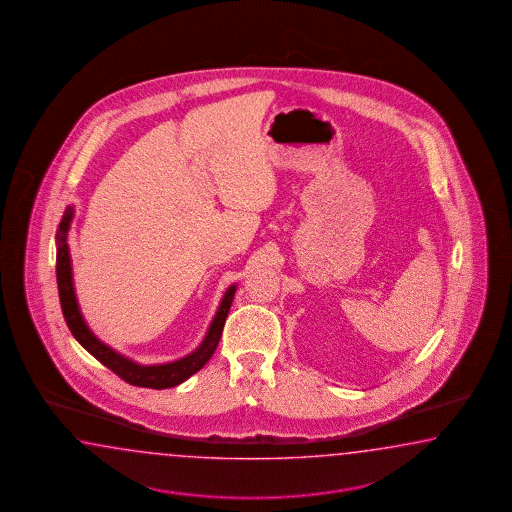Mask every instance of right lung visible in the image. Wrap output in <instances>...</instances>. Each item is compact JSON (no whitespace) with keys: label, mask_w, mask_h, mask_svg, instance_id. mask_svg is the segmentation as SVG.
Instances as JSON below:
<instances>
[{"label":"right lung","mask_w":512,"mask_h":512,"mask_svg":"<svg viewBox=\"0 0 512 512\" xmlns=\"http://www.w3.org/2000/svg\"><path fill=\"white\" fill-rule=\"evenodd\" d=\"M75 216L73 205H68L64 216L60 220L57 229V283L62 314L66 318L69 330L73 338L79 341L80 345L88 353L97 358L101 364L112 369L115 375L121 376L125 382L137 387H152V389H165L174 387L185 382L189 376L198 373L204 367L209 358L216 351V345L222 336L224 323L228 318L229 308L233 303V297L237 292V284H231L226 294L220 301V307L216 310L215 318L211 321L209 329L205 332L202 343L194 349L193 353L183 356L180 360H174L169 364L141 365L126 358L125 354L117 353L110 345H106L91 332L88 323L80 312L79 301L73 286V268H71V255H69L68 231L71 220Z\"/></svg>","instance_id":"right-lung-1"}]
</instances>
